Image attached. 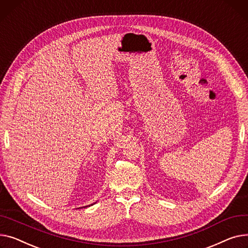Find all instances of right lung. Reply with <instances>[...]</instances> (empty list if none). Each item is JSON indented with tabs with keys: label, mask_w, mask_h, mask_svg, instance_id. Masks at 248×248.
Returning <instances> with one entry per match:
<instances>
[{
	"label": "right lung",
	"mask_w": 248,
	"mask_h": 248,
	"mask_svg": "<svg viewBox=\"0 0 248 248\" xmlns=\"http://www.w3.org/2000/svg\"><path fill=\"white\" fill-rule=\"evenodd\" d=\"M95 203H96V202H95ZM93 204H94V203H93ZM93 204H91V205H93ZM89 206H90V205H89ZM84 207H87V206H84Z\"/></svg>",
	"instance_id": "obj_1"
}]
</instances>
